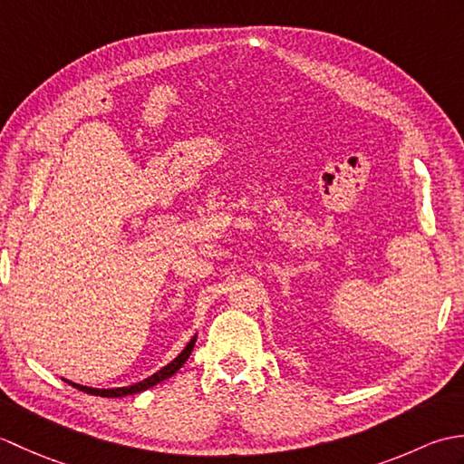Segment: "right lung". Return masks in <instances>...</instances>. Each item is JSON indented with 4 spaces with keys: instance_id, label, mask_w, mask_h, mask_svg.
<instances>
[{
    "instance_id": "right-lung-1",
    "label": "right lung",
    "mask_w": 464,
    "mask_h": 464,
    "mask_svg": "<svg viewBox=\"0 0 464 464\" xmlns=\"http://www.w3.org/2000/svg\"><path fill=\"white\" fill-rule=\"evenodd\" d=\"M195 341H197V334H193L191 337V341L185 344V349L177 354V357L171 361V362H167L163 369H160L157 372H153L151 377H147V379H143V381H140V382H135V384H130V387H115V389H93V387H83V384H77V382H72V381H67V379H62V381H65L67 384H72L73 389H77V391H83V392H87V395H95V397H105V399H117V397H127V395H137V392H141V391H147V389H151V387H155L157 382H161V381H165V379H169V377H173V374L179 371L183 364H185V361L189 359V354H191V351H193V347H195Z\"/></svg>"
}]
</instances>
